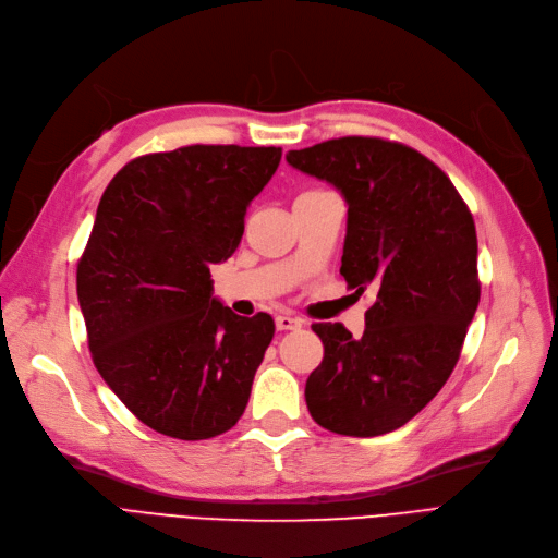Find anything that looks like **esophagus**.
<instances>
[{
  "mask_svg": "<svg viewBox=\"0 0 558 558\" xmlns=\"http://www.w3.org/2000/svg\"><path fill=\"white\" fill-rule=\"evenodd\" d=\"M275 325H277L279 331H288V329L302 327V320H298V318H293V316H277V318H275Z\"/></svg>",
  "mask_w": 558,
  "mask_h": 558,
  "instance_id": "1",
  "label": "esophagus"
}]
</instances>
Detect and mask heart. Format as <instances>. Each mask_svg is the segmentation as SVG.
<instances>
[{
	"instance_id": "heart-1",
	"label": "heart",
	"mask_w": 558,
	"mask_h": 558,
	"mask_svg": "<svg viewBox=\"0 0 558 558\" xmlns=\"http://www.w3.org/2000/svg\"><path fill=\"white\" fill-rule=\"evenodd\" d=\"M314 192H318V190H314ZM304 194H308V192H304Z\"/></svg>"
}]
</instances>
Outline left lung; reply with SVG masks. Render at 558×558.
Instances as JSON below:
<instances>
[{"mask_svg": "<svg viewBox=\"0 0 558 558\" xmlns=\"http://www.w3.org/2000/svg\"><path fill=\"white\" fill-rule=\"evenodd\" d=\"M286 160L343 194L341 275L375 293L362 339L341 323L314 325L325 356L306 380V408L331 433H391L458 364L481 300L474 217L449 175L405 144L341 137Z\"/></svg>", "mask_w": 558, "mask_h": 558, "instance_id": "8db88e82", "label": "left lung"}]
</instances>
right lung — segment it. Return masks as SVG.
<instances>
[{
  "label": "right lung",
  "mask_w": 558,
  "mask_h": 558,
  "mask_svg": "<svg viewBox=\"0 0 558 558\" xmlns=\"http://www.w3.org/2000/svg\"><path fill=\"white\" fill-rule=\"evenodd\" d=\"M281 162L277 146L194 144L128 162L107 185L77 263L88 350L107 387L155 433L231 430L275 337L267 314L213 298L210 265Z\"/></svg>",
  "instance_id": "1"
}]
</instances>
